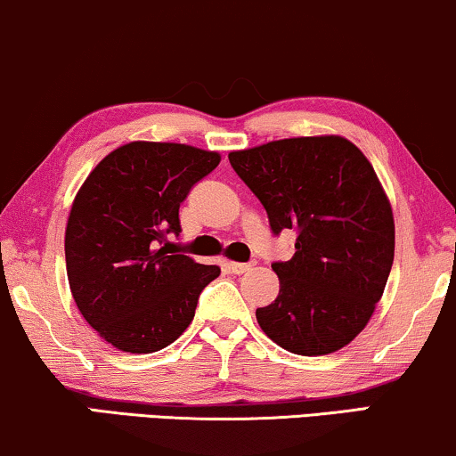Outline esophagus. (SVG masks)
Here are the masks:
<instances>
[{"instance_id": "obj_1", "label": "esophagus", "mask_w": 456, "mask_h": 456, "mask_svg": "<svg viewBox=\"0 0 456 456\" xmlns=\"http://www.w3.org/2000/svg\"><path fill=\"white\" fill-rule=\"evenodd\" d=\"M253 267V264H240V261H230L228 270L232 273H245Z\"/></svg>"}]
</instances>
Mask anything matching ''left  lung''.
Listing matches in <instances>:
<instances>
[{
	"label": "left lung",
	"instance_id": "left-lung-1",
	"mask_svg": "<svg viewBox=\"0 0 456 456\" xmlns=\"http://www.w3.org/2000/svg\"><path fill=\"white\" fill-rule=\"evenodd\" d=\"M228 159L273 234L298 232L292 259L272 265L280 292L255 311L261 330L303 357L340 351L371 320L395 261V216L370 159L338 134L270 141Z\"/></svg>",
	"mask_w": 456,
	"mask_h": 456
}]
</instances>
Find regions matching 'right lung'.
<instances>
[{"label": "right lung", "instance_id": "right-lung-1", "mask_svg": "<svg viewBox=\"0 0 456 456\" xmlns=\"http://www.w3.org/2000/svg\"><path fill=\"white\" fill-rule=\"evenodd\" d=\"M220 153L184 142L133 141L105 155L80 186L66 224V272L86 323L118 351L172 345L195 317L201 290L220 276L170 255L178 209Z\"/></svg>", "mask_w": 456, "mask_h": 456}]
</instances>
